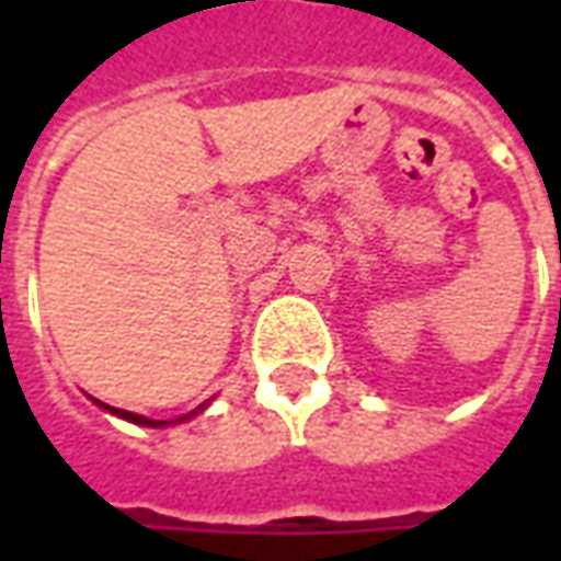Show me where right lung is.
Masks as SVG:
<instances>
[{
    "instance_id": "obj_1",
    "label": "right lung",
    "mask_w": 561,
    "mask_h": 561,
    "mask_svg": "<svg viewBox=\"0 0 561 561\" xmlns=\"http://www.w3.org/2000/svg\"><path fill=\"white\" fill-rule=\"evenodd\" d=\"M95 405H99V409H104V412L116 414V417H123V421H128V423H138V426H171V423L192 421V417H195V414H201V412H204V409H207L209 402H204V405H197L195 412L183 414V417H176V421H152V417H144V414H135V412H123V409H114V405H107V402H99V400H95Z\"/></svg>"
}]
</instances>
